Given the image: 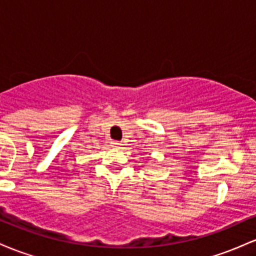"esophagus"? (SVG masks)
<instances>
[{"mask_svg":"<svg viewBox=\"0 0 256 256\" xmlns=\"http://www.w3.org/2000/svg\"><path fill=\"white\" fill-rule=\"evenodd\" d=\"M120 146H122V143L120 142H116V140L112 142V146H114V148H120Z\"/></svg>","mask_w":256,"mask_h":256,"instance_id":"34e87169","label":"esophagus"}]
</instances>
